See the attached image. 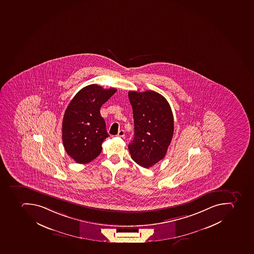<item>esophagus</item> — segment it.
I'll return each instance as SVG.
<instances>
[{
  "label": "esophagus",
  "mask_w": 254,
  "mask_h": 254,
  "mask_svg": "<svg viewBox=\"0 0 254 254\" xmlns=\"http://www.w3.org/2000/svg\"><path fill=\"white\" fill-rule=\"evenodd\" d=\"M124 134H125V132H124V130H119V132H118L119 137H124Z\"/></svg>",
  "instance_id": "obj_1"
}]
</instances>
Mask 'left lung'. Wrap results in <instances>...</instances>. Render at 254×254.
Returning a JSON list of instances; mask_svg holds the SVG:
<instances>
[{"label": "left lung", "instance_id": "left-lung-1", "mask_svg": "<svg viewBox=\"0 0 254 254\" xmlns=\"http://www.w3.org/2000/svg\"><path fill=\"white\" fill-rule=\"evenodd\" d=\"M134 135L128 145L137 164L149 168L162 160L174 134V116L166 98L156 91H130Z\"/></svg>", "mask_w": 254, "mask_h": 254}]
</instances>
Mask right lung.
Segmentation results:
<instances>
[{"label": "right lung", "instance_id": "1", "mask_svg": "<svg viewBox=\"0 0 254 254\" xmlns=\"http://www.w3.org/2000/svg\"><path fill=\"white\" fill-rule=\"evenodd\" d=\"M116 91L97 84L86 86L67 106L62 124V140L66 152L76 163H90L101 153L102 142L109 134L100 110Z\"/></svg>", "mask_w": 254, "mask_h": 254}]
</instances>
